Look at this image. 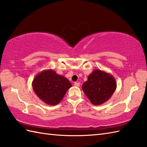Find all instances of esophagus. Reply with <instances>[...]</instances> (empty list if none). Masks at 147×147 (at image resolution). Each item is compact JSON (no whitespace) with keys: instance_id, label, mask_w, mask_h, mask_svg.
Masks as SVG:
<instances>
[{"instance_id":"34e87169","label":"esophagus","mask_w":147,"mask_h":147,"mask_svg":"<svg viewBox=\"0 0 147 147\" xmlns=\"http://www.w3.org/2000/svg\"><path fill=\"white\" fill-rule=\"evenodd\" d=\"M74 85L75 86L78 87V86H80V83H78V82H75V83H74Z\"/></svg>"}]
</instances>
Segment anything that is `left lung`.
<instances>
[{"label": "left lung", "instance_id": "8db88e82", "mask_svg": "<svg viewBox=\"0 0 147 147\" xmlns=\"http://www.w3.org/2000/svg\"><path fill=\"white\" fill-rule=\"evenodd\" d=\"M116 87V81L111 74L95 69L83 84L82 89L92 104L100 105L111 97Z\"/></svg>", "mask_w": 147, "mask_h": 147}]
</instances>
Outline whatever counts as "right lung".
Here are the masks:
<instances>
[{
    "label": "right lung",
    "mask_w": 147,
    "mask_h": 147,
    "mask_svg": "<svg viewBox=\"0 0 147 147\" xmlns=\"http://www.w3.org/2000/svg\"><path fill=\"white\" fill-rule=\"evenodd\" d=\"M72 86L66 78L53 69H45L35 77L32 87L38 98L45 104L55 105L61 102L67 90Z\"/></svg>",
    "instance_id": "right-lung-1"
}]
</instances>
